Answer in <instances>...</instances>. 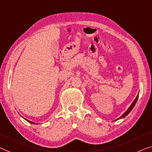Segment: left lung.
<instances>
[{"label":"left lung","instance_id":"left-lung-1","mask_svg":"<svg viewBox=\"0 0 152 152\" xmlns=\"http://www.w3.org/2000/svg\"><path fill=\"white\" fill-rule=\"evenodd\" d=\"M138 94H139V92H138ZM138 94L137 95V96H136V98H135V100H134V102H132V104H131V105H130V106H129V107L127 109V111H126V112H125V113H124V114H123V115H122V116H121V117H119V118H117V119H116V120H115V121H118V120H119V119H122V118H125V117H126V116H127V115L129 114V112H131V111H132V110H133L134 107V106H135V104H136V102H137V100H138Z\"/></svg>","mask_w":152,"mask_h":152}]
</instances>
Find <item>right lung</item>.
<instances>
[{"mask_svg":"<svg viewBox=\"0 0 152 152\" xmlns=\"http://www.w3.org/2000/svg\"><path fill=\"white\" fill-rule=\"evenodd\" d=\"M24 118V119L25 120V121H27V122H29V123H31V124H37V123H34V122H32V121H29V120H27V119L25 118Z\"/></svg>","mask_w":152,"mask_h":152,"instance_id":"right-lung-1","label":"right lung"}]
</instances>
